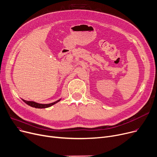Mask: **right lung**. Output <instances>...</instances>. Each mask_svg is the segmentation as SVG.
Returning a JSON list of instances; mask_svg holds the SVG:
<instances>
[{
    "mask_svg": "<svg viewBox=\"0 0 157 157\" xmlns=\"http://www.w3.org/2000/svg\"><path fill=\"white\" fill-rule=\"evenodd\" d=\"M24 102L27 104L28 105H29L32 107H34V108H48V107H50L52 105H54L57 103L58 102H59V101H60V99L55 101V102L54 103H49V104H39V103H35V102H33V101H26V100H24V99H22Z\"/></svg>",
    "mask_w": 157,
    "mask_h": 157,
    "instance_id": "right-lung-1",
    "label": "right lung"
}]
</instances>
